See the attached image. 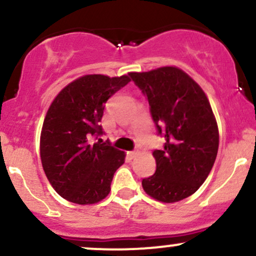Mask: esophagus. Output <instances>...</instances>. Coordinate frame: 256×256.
I'll return each instance as SVG.
<instances>
[{
	"label": "esophagus",
	"instance_id": "1",
	"mask_svg": "<svg viewBox=\"0 0 256 256\" xmlns=\"http://www.w3.org/2000/svg\"><path fill=\"white\" fill-rule=\"evenodd\" d=\"M128 158H134L138 155V152H134H134H128Z\"/></svg>",
	"mask_w": 256,
	"mask_h": 256
}]
</instances>
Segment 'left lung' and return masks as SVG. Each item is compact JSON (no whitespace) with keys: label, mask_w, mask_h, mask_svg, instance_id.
Listing matches in <instances>:
<instances>
[{"label":"left lung","mask_w":256,"mask_h":256,"mask_svg":"<svg viewBox=\"0 0 256 256\" xmlns=\"http://www.w3.org/2000/svg\"><path fill=\"white\" fill-rule=\"evenodd\" d=\"M149 102L162 149L152 152L156 171L142 180L144 192L172 204L192 195L214 165L219 132L210 101L200 85L177 67L128 73Z\"/></svg>","instance_id":"8db88e82"}]
</instances>
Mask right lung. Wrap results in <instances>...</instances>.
Masks as SVG:
<instances>
[{"label": "right lung", "instance_id": "add662e5", "mask_svg": "<svg viewBox=\"0 0 256 256\" xmlns=\"http://www.w3.org/2000/svg\"><path fill=\"white\" fill-rule=\"evenodd\" d=\"M128 82V76H84L64 88L49 107L40 160L52 186L67 201L92 204L110 194L125 154L100 138L104 134L100 122L108 98Z\"/></svg>", "mask_w": 256, "mask_h": 256}]
</instances>
